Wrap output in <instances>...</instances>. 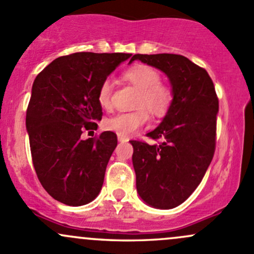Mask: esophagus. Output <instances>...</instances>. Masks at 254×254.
I'll return each instance as SVG.
<instances>
[{
  "mask_svg": "<svg viewBox=\"0 0 254 254\" xmlns=\"http://www.w3.org/2000/svg\"><path fill=\"white\" fill-rule=\"evenodd\" d=\"M118 141H119V142H127V141H129V138L125 137V136L118 135Z\"/></svg>",
  "mask_w": 254,
  "mask_h": 254,
  "instance_id": "esophagus-1",
  "label": "esophagus"
}]
</instances>
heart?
I'll use <instances>...</instances> for the list:
<instances>
[{"instance_id":"b5f03b06","label":"heart","mask_w":254,"mask_h":254,"mask_svg":"<svg viewBox=\"0 0 254 254\" xmlns=\"http://www.w3.org/2000/svg\"><path fill=\"white\" fill-rule=\"evenodd\" d=\"M124 78L132 84L140 91L136 100L137 111L130 113H118L105 122V127L118 135L131 136L138 129L145 127L148 122V113L154 117H162L169 109L173 100L172 90L159 82L161 75L157 70L147 65H135L127 69L124 73ZM112 81L106 79L98 89V103L103 108L111 106ZM142 106V109L139 107Z\"/></svg>"}]
</instances>
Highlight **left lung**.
Here are the masks:
<instances>
[{
  "instance_id": "1",
  "label": "left lung",
  "mask_w": 254,
  "mask_h": 254,
  "mask_svg": "<svg viewBox=\"0 0 254 254\" xmlns=\"http://www.w3.org/2000/svg\"><path fill=\"white\" fill-rule=\"evenodd\" d=\"M169 79L173 100L161 124L148 132L158 145L130 141L136 190L146 204L172 209L196 190L213 159L219 102L207 71L172 53L134 55Z\"/></svg>"
}]
</instances>
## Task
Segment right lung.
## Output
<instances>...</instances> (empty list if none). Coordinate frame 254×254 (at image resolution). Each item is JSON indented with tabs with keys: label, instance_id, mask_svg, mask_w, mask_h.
Masks as SVG:
<instances>
[{
	"label": "right lung",
	"instance_id": "add662e5",
	"mask_svg": "<svg viewBox=\"0 0 254 254\" xmlns=\"http://www.w3.org/2000/svg\"><path fill=\"white\" fill-rule=\"evenodd\" d=\"M127 53L78 52L56 58L39 75L26 111V131L34 168L50 196L79 207L102 189L117 135L105 131L82 140L102 118L98 89Z\"/></svg>",
	"mask_w": 254,
	"mask_h": 254
}]
</instances>
